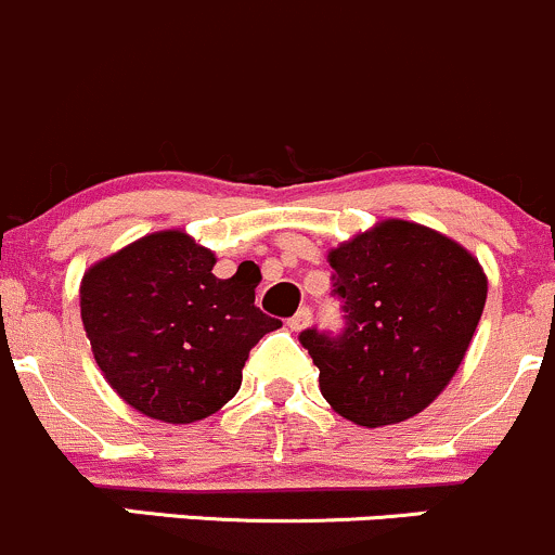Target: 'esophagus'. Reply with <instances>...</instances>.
<instances>
[{
	"label": "esophagus",
	"mask_w": 555,
	"mask_h": 555,
	"mask_svg": "<svg viewBox=\"0 0 555 555\" xmlns=\"http://www.w3.org/2000/svg\"><path fill=\"white\" fill-rule=\"evenodd\" d=\"M310 323H312V310H310V307H301V310L296 312V315L288 320V325H291V328H294V331L307 328V325H310Z\"/></svg>",
	"instance_id": "34e87169"
}]
</instances>
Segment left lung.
<instances>
[{"label":"left lung","instance_id":"1","mask_svg":"<svg viewBox=\"0 0 555 555\" xmlns=\"http://www.w3.org/2000/svg\"><path fill=\"white\" fill-rule=\"evenodd\" d=\"M341 328H305L320 392L345 420L396 425L449 385L487 305L481 264L454 240L382 221L328 256Z\"/></svg>","mask_w":555,"mask_h":555}]
</instances>
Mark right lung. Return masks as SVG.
I'll return each instance as SVG.
<instances>
[{
	"instance_id": "right-lung-1",
	"label": "right lung",
	"mask_w": 555,
	"mask_h": 555,
	"mask_svg": "<svg viewBox=\"0 0 555 555\" xmlns=\"http://www.w3.org/2000/svg\"><path fill=\"white\" fill-rule=\"evenodd\" d=\"M184 232L141 237L90 267L82 323L108 385L152 420L186 425L235 398L256 341L280 320L254 305L259 272L219 280Z\"/></svg>"
}]
</instances>
